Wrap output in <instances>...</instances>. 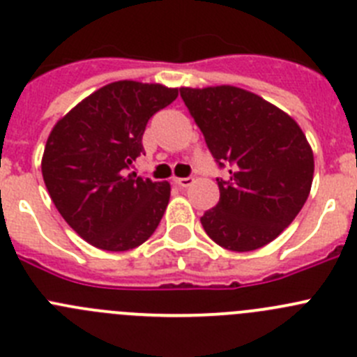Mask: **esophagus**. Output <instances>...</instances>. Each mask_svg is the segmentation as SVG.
<instances>
[{
	"label": "esophagus",
	"mask_w": 357,
	"mask_h": 357,
	"mask_svg": "<svg viewBox=\"0 0 357 357\" xmlns=\"http://www.w3.org/2000/svg\"><path fill=\"white\" fill-rule=\"evenodd\" d=\"M174 183L179 188H188V186L194 183V178H176Z\"/></svg>",
	"instance_id": "34e87169"
}]
</instances>
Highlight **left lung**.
I'll list each match as a JSON object with an SVG mask.
<instances>
[{
  "mask_svg": "<svg viewBox=\"0 0 357 357\" xmlns=\"http://www.w3.org/2000/svg\"><path fill=\"white\" fill-rule=\"evenodd\" d=\"M190 116L229 178L220 201L201 216L206 234L232 252L268 245L308 199L314 153L298 123L255 93L234 86L181 88Z\"/></svg>",
  "mask_w": 357,
  "mask_h": 357,
  "instance_id": "8db88e82",
  "label": "left lung"
}]
</instances>
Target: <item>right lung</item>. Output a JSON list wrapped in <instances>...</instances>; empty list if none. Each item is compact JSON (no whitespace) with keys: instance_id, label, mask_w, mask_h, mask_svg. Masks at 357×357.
<instances>
[{"instance_id":"right-lung-1","label":"right lung","mask_w":357,"mask_h":357,"mask_svg":"<svg viewBox=\"0 0 357 357\" xmlns=\"http://www.w3.org/2000/svg\"><path fill=\"white\" fill-rule=\"evenodd\" d=\"M178 89L118 81L77 103L52 128L42 174L66 224L89 245L126 252L158 227L171 197L167 181L130 172L144 153L149 118L167 107Z\"/></svg>"}]
</instances>
